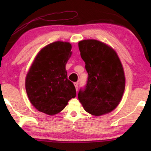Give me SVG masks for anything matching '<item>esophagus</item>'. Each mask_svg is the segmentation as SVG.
<instances>
[{"label": "esophagus", "mask_w": 151, "mask_h": 151, "mask_svg": "<svg viewBox=\"0 0 151 151\" xmlns=\"http://www.w3.org/2000/svg\"><path fill=\"white\" fill-rule=\"evenodd\" d=\"M74 85H75V86L76 91H78V83H74Z\"/></svg>", "instance_id": "obj_1"}]
</instances>
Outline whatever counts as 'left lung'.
<instances>
[{"label":"left lung","instance_id":"obj_1","mask_svg":"<svg viewBox=\"0 0 151 151\" xmlns=\"http://www.w3.org/2000/svg\"><path fill=\"white\" fill-rule=\"evenodd\" d=\"M88 77L78 98L85 111L93 116L108 114L119 105L125 88L123 67L113 48L94 39L78 42Z\"/></svg>","mask_w":151,"mask_h":151}]
</instances>
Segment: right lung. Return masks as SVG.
Segmentation results:
<instances>
[{"label": "right lung", "mask_w": 151, "mask_h": 151, "mask_svg": "<svg viewBox=\"0 0 151 151\" xmlns=\"http://www.w3.org/2000/svg\"><path fill=\"white\" fill-rule=\"evenodd\" d=\"M68 42L55 41L37 53L25 78L30 103L48 115L59 113L76 96V89L67 78L66 65L72 52Z\"/></svg>", "instance_id": "1"}]
</instances>
